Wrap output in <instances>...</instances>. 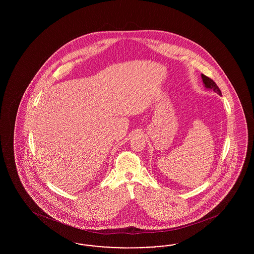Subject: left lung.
Here are the masks:
<instances>
[{"label":"left lung","mask_w":254,"mask_h":254,"mask_svg":"<svg viewBox=\"0 0 254 254\" xmlns=\"http://www.w3.org/2000/svg\"><path fill=\"white\" fill-rule=\"evenodd\" d=\"M201 77H202V80H203V83H204L205 88L210 89V90H213L215 93H217L219 95H222L220 88L218 87L217 85L215 84V82H214L213 80H211L210 78L206 77L204 74H202Z\"/></svg>","instance_id":"left-lung-1"}]
</instances>
